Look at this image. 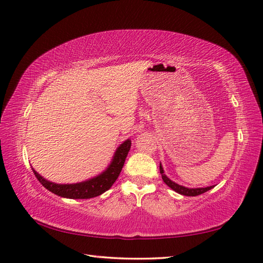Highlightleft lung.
<instances>
[{"instance_id": "obj_1", "label": "left lung", "mask_w": 263, "mask_h": 263, "mask_svg": "<svg viewBox=\"0 0 263 263\" xmlns=\"http://www.w3.org/2000/svg\"><path fill=\"white\" fill-rule=\"evenodd\" d=\"M159 171H160V174H161V178H163V181L165 182L166 185H168L172 190H174L175 192L180 193L182 195H186V197H195V195H199V194H202L206 191H209L210 189H212L214 186H208V187H198V189H189L185 186H182L180 184H177L175 182L171 181L168 177L165 175L164 170H163V166L161 164L159 165Z\"/></svg>"}]
</instances>
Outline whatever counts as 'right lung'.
<instances>
[{
  "label": "right lung",
  "mask_w": 263,
  "mask_h": 263,
  "mask_svg": "<svg viewBox=\"0 0 263 263\" xmlns=\"http://www.w3.org/2000/svg\"><path fill=\"white\" fill-rule=\"evenodd\" d=\"M130 148L131 140L127 139V140H125L116 149L114 157L111 159V163L106 168V171H104L98 176L92 177L90 180L85 182L76 184H57L45 180V178L39 175L33 168L32 171L33 174L37 177V180L43 184V186L46 187L52 193L59 195V197L69 199H90L103 194L113 185L123 168V165H124V161Z\"/></svg>",
  "instance_id": "1"
}]
</instances>
